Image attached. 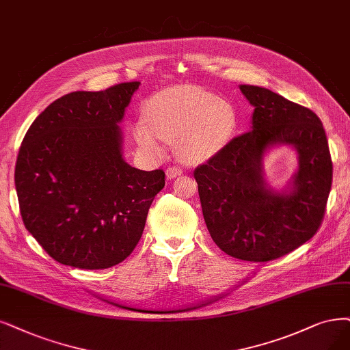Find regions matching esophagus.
Returning <instances> with one entry per match:
<instances>
[{
    "label": "esophagus",
    "mask_w": 350,
    "mask_h": 350,
    "mask_svg": "<svg viewBox=\"0 0 350 350\" xmlns=\"http://www.w3.org/2000/svg\"><path fill=\"white\" fill-rule=\"evenodd\" d=\"M182 173H183L182 168H178V167H168L167 170H165V177H167L168 180H173V178L178 177Z\"/></svg>",
    "instance_id": "34e87169"
}]
</instances>
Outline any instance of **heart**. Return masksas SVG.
I'll return each mask as SVG.
<instances>
[{
	"mask_svg": "<svg viewBox=\"0 0 350 350\" xmlns=\"http://www.w3.org/2000/svg\"><path fill=\"white\" fill-rule=\"evenodd\" d=\"M235 113L229 103L199 88H168L154 95L134 126L137 144L161 157L167 141H177L178 157L189 164L208 161L234 133Z\"/></svg>",
	"mask_w": 350,
	"mask_h": 350,
	"instance_id": "heart-1",
	"label": "heart"
}]
</instances>
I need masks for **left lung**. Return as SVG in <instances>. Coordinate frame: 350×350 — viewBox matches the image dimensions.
<instances>
[{
    "mask_svg": "<svg viewBox=\"0 0 350 350\" xmlns=\"http://www.w3.org/2000/svg\"><path fill=\"white\" fill-rule=\"evenodd\" d=\"M254 107L251 131L232 139L195 170L206 226L213 242L242 261L264 262L313 238L332 187V160L319 116L273 90L241 85ZM291 146L297 170L286 188L266 182L265 155Z\"/></svg>",
    "mask_w": 350,
    "mask_h": 350,
    "instance_id": "left-lung-1",
    "label": "left lung"
}]
</instances>
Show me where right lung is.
<instances>
[{"mask_svg":"<svg viewBox=\"0 0 350 350\" xmlns=\"http://www.w3.org/2000/svg\"><path fill=\"white\" fill-rule=\"evenodd\" d=\"M139 82L77 90L37 116L18 151L14 182L25 229L63 265L103 269L134 251L163 170L122 155L120 124Z\"/></svg>","mask_w":350,"mask_h":350,"instance_id":"right-lung-1","label":"right lung"}]
</instances>
